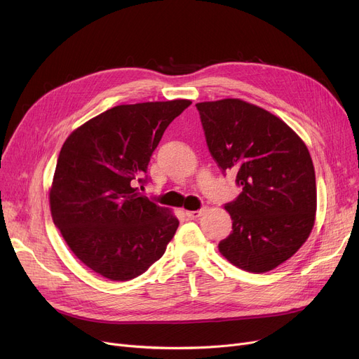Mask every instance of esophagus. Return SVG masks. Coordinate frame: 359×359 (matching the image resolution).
<instances>
[{
    "mask_svg": "<svg viewBox=\"0 0 359 359\" xmlns=\"http://www.w3.org/2000/svg\"><path fill=\"white\" fill-rule=\"evenodd\" d=\"M206 212V208H201L198 211H186V217L187 218H198L201 215H203Z\"/></svg>",
    "mask_w": 359,
    "mask_h": 359,
    "instance_id": "esophagus-1",
    "label": "esophagus"
}]
</instances>
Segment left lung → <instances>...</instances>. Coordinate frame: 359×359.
Wrapping results in <instances>:
<instances>
[{
    "mask_svg": "<svg viewBox=\"0 0 359 359\" xmlns=\"http://www.w3.org/2000/svg\"><path fill=\"white\" fill-rule=\"evenodd\" d=\"M210 153L231 170L241 194L225 203L231 234L219 253L234 266L263 273L288 260L309 238L317 208L309 148L271 111L240 99L196 103Z\"/></svg>",
    "mask_w": 359,
    "mask_h": 359,
    "instance_id": "obj_1",
    "label": "left lung"
}]
</instances>
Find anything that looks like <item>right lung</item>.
Here are the masks:
<instances>
[{
    "mask_svg": "<svg viewBox=\"0 0 359 359\" xmlns=\"http://www.w3.org/2000/svg\"><path fill=\"white\" fill-rule=\"evenodd\" d=\"M191 100L111 107L65 140L49 191L53 224L87 268L110 280L144 273L179 219L135 187L165 128Z\"/></svg>",
    "mask_w": 359,
    "mask_h": 359,
    "instance_id": "obj_1",
    "label": "right lung"
}]
</instances>
